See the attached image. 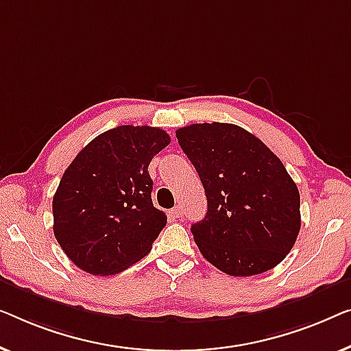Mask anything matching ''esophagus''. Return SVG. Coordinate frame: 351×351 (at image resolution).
Wrapping results in <instances>:
<instances>
[{
    "label": "esophagus",
    "mask_w": 351,
    "mask_h": 351,
    "mask_svg": "<svg viewBox=\"0 0 351 351\" xmlns=\"http://www.w3.org/2000/svg\"><path fill=\"white\" fill-rule=\"evenodd\" d=\"M171 215L175 216V218H182V215H184V210H182L181 205H176L173 210H171Z\"/></svg>",
    "instance_id": "34e87169"
}]
</instances>
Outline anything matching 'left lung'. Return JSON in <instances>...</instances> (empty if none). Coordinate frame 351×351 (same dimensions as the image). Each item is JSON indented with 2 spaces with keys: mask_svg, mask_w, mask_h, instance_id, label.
<instances>
[{
  "mask_svg": "<svg viewBox=\"0 0 351 351\" xmlns=\"http://www.w3.org/2000/svg\"><path fill=\"white\" fill-rule=\"evenodd\" d=\"M176 138L208 202L205 218L191 227L202 256L232 276L278 265L300 230L299 189L278 157L234 124H192Z\"/></svg>",
  "mask_w": 351,
  "mask_h": 351,
  "instance_id": "8db88e82",
  "label": "left lung"
}]
</instances>
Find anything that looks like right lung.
Instances as JSON below:
<instances>
[{
    "instance_id": "1",
    "label": "right lung",
    "mask_w": 351,
    "mask_h": 351,
    "mask_svg": "<svg viewBox=\"0 0 351 351\" xmlns=\"http://www.w3.org/2000/svg\"><path fill=\"white\" fill-rule=\"evenodd\" d=\"M170 145L157 127L121 125L88 143L52 200L53 235L84 272L114 275L145 258L167 224L152 204V157Z\"/></svg>"
}]
</instances>
